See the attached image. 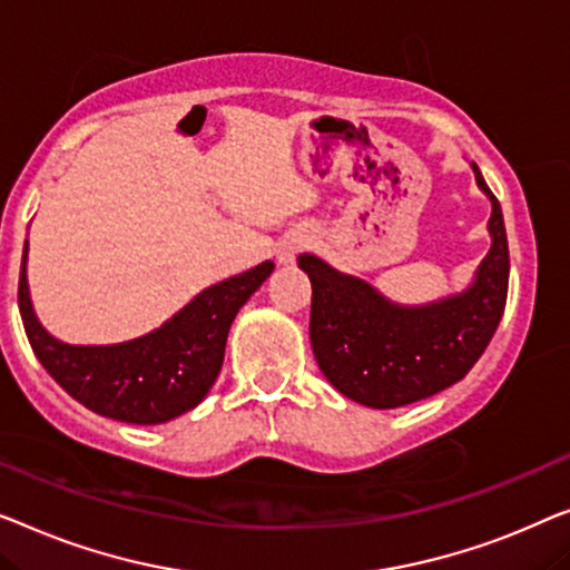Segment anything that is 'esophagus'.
Instances as JSON below:
<instances>
[{
    "mask_svg": "<svg viewBox=\"0 0 570 570\" xmlns=\"http://www.w3.org/2000/svg\"><path fill=\"white\" fill-rule=\"evenodd\" d=\"M307 245H309L307 235H294L284 239V243L278 245V263H292L296 258V253L304 250Z\"/></svg>",
    "mask_w": 570,
    "mask_h": 570,
    "instance_id": "34e87169",
    "label": "esophagus"
}]
</instances>
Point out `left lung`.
Returning <instances> with one entry per match:
<instances>
[{
    "label": "left lung",
    "instance_id": "8db88e82",
    "mask_svg": "<svg viewBox=\"0 0 570 570\" xmlns=\"http://www.w3.org/2000/svg\"><path fill=\"white\" fill-rule=\"evenodd\" d=\"M470 167L491 202V247L462 292L400 304L320 255L296 258L312 284L309 341L317 366L354 403L387 411L452 387L483 356L501 323L509 288L507 227L478 165Z\"/></svg>",
    "mask_w": 570,
    "mask_h": 570
}]
</instances>
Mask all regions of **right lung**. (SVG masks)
<instances>
[{
	"label": "right lung",
	"instance_id": "1",
	"mask_svg": "<svg viewBox=\"0 0 570 570\" xmlns=\"http://www.w3.org/2000/svg\"><path fill=\"white\" fill-rule=\"evenodd\" d=\"M263 261L206 286L170 320L139 338L79 346L56 338L38 320L28 286V239L20 271V315L38 362L77 403L106 419L157 426L194 411L224 364L229 327L243 304L274 274Z\"/></svg>",
	"mask_w": 570,
	"mask_h": 570
}]
</instances>
